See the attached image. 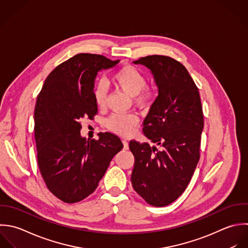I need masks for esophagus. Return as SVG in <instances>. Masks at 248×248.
I'll use <instances>...</instances> for the list:
<instances>
[{
  "mask_svg": "<svg viewBox=\"0 0 248 248\" xmlns=\"http://www.w3.org/2000/svg\"><path fill=\"white\" fill-rule=\"evenodd\" d=\"M123 144H124V149L128 150V142L126 140H123Z\"/></svg>",
  "mask_w": 248,
  "mask_h": 248,
  "instance_id": "obj_1",
  "label": "esophagus"
}]
</instances>
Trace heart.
I'll return each instance as SVG.
<instances>
[{
  "label": "heart",
  "instance_id": "b5f03b06",
  "mask_svg": "<svg viewBox=\"0 0 248 248\" xmlns=\"http://www.w3.org/2000/svg\"><path fill=\"white\" fill-rule=\"evenodd\" d=\"M114 85L121 91L132 96L134 103L140 107H147L153 101L155 93L152 87L146 86V76L135 66L125 65L119 69L112 77ZM108 89L104 82H99L93 92L95 104L102 108L106 104ZM139 124V118L134 113L112 114L105 122L106 127L112 132L129 136Z\"/></svg>",
  "mask_w": 248,
  "mask_h": 248
}]
</instances>
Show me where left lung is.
Here are the masks:
<instances>
[{
	"instance_id": "1",
	"label": "left lung",
	"mask_w": 248,
	"mask_h": 248,
	"mask_svg": "<svg viewBox=\"0 0 248 248\" xmlns=\"http://www.w3.org/2000/svg\"><path fill=\"white\" fill-rule=\"evenodd\" d=\"M133 62L148 67L158 88L143 132L159 149L129 142L135 158L131 184L148 204L165 207L186 190L200 158L204 128L201 98L187 69L175 59L153 55Z\"/></svg>"
}]
</instances>
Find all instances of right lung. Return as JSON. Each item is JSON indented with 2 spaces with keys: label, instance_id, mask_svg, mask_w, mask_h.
<instances>
[{
  "label": "right lung",
  "instance_id": "1",
  "mask_svg": "<svg viewBox=\"0 0 248 248\" xmlns=\"http://www.w3.org/2000/svg\"><path fill=\"white\" fill-rule=\"evenodd\" d=\"M120 60L81 53L59 64L46 78L34 108L37 163L47 188L60 200L79 202L97 187L112 158L124 147L110 132L98 139L81 136V121L93 119L97 72Z\"/></svg>",
  "mask_w": 248,
  "mask_h": 248
}]
</instances>
